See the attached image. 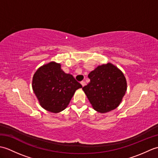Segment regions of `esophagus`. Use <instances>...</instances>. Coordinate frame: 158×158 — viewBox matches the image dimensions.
Returning a JSON list of instances; mask_svg holds the SVG:
<instances>
[{
  "label": "esophagus",
  "instance_id": "1",
  "mask_svg": "<svg viewBox=\"0 0 158 158\" xmlns=\"http://www.w3.org/2000/svg\"><path fill=\"white\" fill-rule=\"evenodd\" d=\"M81 85H82L83 87H84V86L85 85V81H81Z\"/></svg>",
  "mask_w": 158,
  "mask_h": 158
}]
</instances>
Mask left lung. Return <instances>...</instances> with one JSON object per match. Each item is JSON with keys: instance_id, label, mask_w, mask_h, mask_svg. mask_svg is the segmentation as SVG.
Segmentation results:
<instances>
[{"instance_id": "8db88e82", "label": "left lung", "mask_w": 158, "mask_h": 158, "mask_svg": "<svg viewBox=\"0 0 158 158\" xmlns=\"http://www.w3.org/2000/svg\"><path fill=\"white\" fill-rule=\"evenodd\" d=\"M90 82L82 88L99 113H106L116 109L122 102L127 89L123 73L110 63L98 66L88 75Z\"/></svg>"}]
</instances>
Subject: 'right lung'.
<instances>
[{"mask_svg":"<svg viewBox=\"0 0 158 158\" xmlns=\"http://www.w3.org/2000/svg\"><path fill=\"white\" fill-rule=\"evenodd\" d=\"M81 88L72 75L65 73L54 62L40 67L32 79L33 91L40 105L55 113L64 109L76 90Z\"/></svg>","mask_w":158,"mask_h":158,"instance_id":"add662e5","label":"right lung"}]
</instances>
